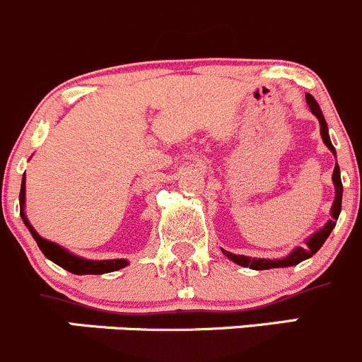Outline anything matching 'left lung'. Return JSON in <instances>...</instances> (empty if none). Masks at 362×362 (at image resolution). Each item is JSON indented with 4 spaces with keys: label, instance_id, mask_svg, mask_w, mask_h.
Here are the masks:
<instances>
[{
    "label": "left lung",
    "instance_id": "obj_1",
    "mask_svg": "<svg viewBox=\"0 0 362 362\" xmlns=\"http://www.w3.org/2000/svg\"><path fill=\"white\" fill-rule=\"evenodd\" d=\"M306 103L308 107H310L311 112L315 114V116L318 117V123H320V135L322 139H324L325 146H327L329 149H331L332 153H334V148H332L331 144V139H329V134H327V123H325L324 119V114H322L320 107H318L317 100L313 98V96L308 93L306 95ZM332 181H334V186H336V199H334V204H332V209H331V220L325 223L324 228H320L318 232H315L313 235H311L310 239L306 241L308 246H299V248H296L294 252L291 253V255H287L285 259H278V260H266V259H252V257H245V255H234V253L230 252H225V250H221L223 252V255H227L228 259L232 260V262L239 264V266L243 267H250V269H255V271H264V269H273V267H291V266H298L299 262H303V260L310 259V257H313L315 253L320 250V246L324 245L325 239L329 238V234H331V230L334 228L336 225V220H338L339 216V211H341V195H343V185H341V177H339V167L338 163H336L334 167V173H332Z\"/></svg>",
    "mask_w": 362,
    "mask_h": 362
}]
</instances>
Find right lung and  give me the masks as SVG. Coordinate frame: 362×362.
<instances>
[{
	"label": "right lung",
	"mask_w": 362,
	"mask_h": 362,
	"mask_svg": "<svg viewBox=\"0 0 362 362\" xmlns=\"http://www.w3.org/2000/svg\"><path fill=\"white\" fill-rule=\"evenodd\" d=\"M24 185H26V181H24V177H23V185H21V193H19L21 216H23V221L26 223V227L30 228L31 234H33V238H35V241H37L38 248L42 250V253H44V255L47 257L49 260H52V262L58 264L59 267H63V269L70 271V273H74V274L112 273V271H117V269H121V267L128 266L127 260H123V259H116V260H86V259H81V257H75V255H71V253H68L66 250H63L61 246L56 245V243H51V241H47V239L40 238V235H38L37 232L33 230V227H31L30 221L26 220V216H24L23 206H24V195H26Z\"/></svg>",
	"instance_id": "obj_1"
}]
</instances>
